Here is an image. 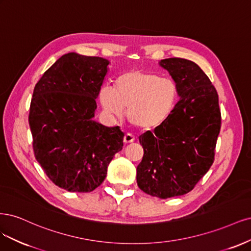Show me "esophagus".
<instances>
[{
    "instance_id": "1",
    "label": "esophagus",
    "mask_w": 251,
    "mask_h": 251,
    "mask_svg": "<svg viewBox=\"0 0 251 251\" xmlns=\"http://www.w3.org/2000/svg\"><path fill=\"white\" fill-rule=\"evenodd\" d=\"M124 144H129V143H132L134 142V136L131 133H126L124 135V139H123Z\"/></svg>"
}]
</instances>
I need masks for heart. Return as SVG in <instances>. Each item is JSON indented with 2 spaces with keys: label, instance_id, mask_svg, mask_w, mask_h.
<instances>
[{
  "label": "heart",
  "instance_id": "1",
  "mask_svg": "<svg viewBox=\"0 0 251 251\" xmlns=\"http://www.w3.org/2000/svg\"><path fill=\"white\" fill-rule=\"evenodd\" d=\"M178 91L169 79L142 71H129L116 81V90L103 86L100 101L105 110L122 118L128 110V120L143 130H153L172 115Z\"/></svg>",
  "mask_w": 251,
  "mask_h": 251
}]
</instances>
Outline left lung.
Instances as JSON below:
<instances>
[{
	"mask_svg": "<svg viewBox=\"0 0 251 251\" xmlns=\"http://www.w3.org/2000/svg\"><path fill=\"white\" fill-rule=\"evenodd\" d=\"M159 66L180 99L163 125L140 135L144 156L136 182L148 195L167 199L192 191L213 165L221 112L215 86L195 62L174 57Z\"/></svg>",
	"mask_w": 251,
	"mask_h": 251,
	"instance_id": "left-lung-1",
	"label": "left lung"
}]
</instances>
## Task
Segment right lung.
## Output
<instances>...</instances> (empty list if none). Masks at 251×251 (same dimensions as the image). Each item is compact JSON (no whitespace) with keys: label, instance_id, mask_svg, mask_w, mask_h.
<instances>
[{"label":"right lung","instance_id":"obj_1","mask_svg":"<svg viewBox=\"0 0 251 251\" xmlns=\"http://www.w3.org/2000/svg\"><path fill=\"white\" fill-rule=\"evenodd\" d=\"M109 61L68 53L36 83L29 112L36 160L50 180L88 193L103 182L124 133L93 120Z\"/></svg>","mask_w":251,"mask_h":251}]
</instances>
